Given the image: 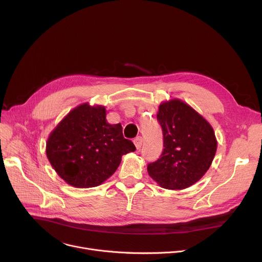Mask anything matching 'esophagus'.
<instances>
[{"label":"esophagus","instance_id":"obj_1","mask_svg":"<svg viewBox=\"0 0 262 262\" xmlns=\"http://www.w3.org/2000/svg\"><path fill=\"white\" fill-rule=\"evenodd\" d=\"M134 143H135V145H136V148L137 149H140L141 148V146H142V144H143V138L140 136V137H137L135 140H134Z\"/></svg>","mask_w":262,"mask_h":262}]
</instances>
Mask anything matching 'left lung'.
Returning a JSON list of instances; mask_svg holds the SVG:
<instances>
[{"label": "left lung", "mask_w": 262, "mask_h": 262, "mask_svg": "<svg viewBox=\"0 0 262 262\" xmlns=\"http://www.w3.org/2000/svg\"><path fill=\"white\" fill-rule=\"evenodd\" d=\"M157 117L165 148L161 158L147 166L148 174L164 189L189 188L202 178L213 161L217 147L213 128L178 98L162 102Z\"/></svg>", "instance_id": "8db88e82"}]
</instances>
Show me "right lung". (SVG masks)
I'll return each mask as SVG.
<instances>
[{
    "label": "right lung",
    "instance_id": "add662e5",
    "mask_svg": "<svg viewBox=\"0 0 262 262\" xmlns=\"http://www.w3.org/2000/svg\"><path fill=\"white\" fill-rule=\"evenodd\" d=\"M103 105L82 103L50 134L47 157L57 174L74 188H93L115 173L123 155L135 151L122 126L110 124Z\"/></svg>",
    "mask_w": 262,
    "mask_h": 262
}]
</instances>
